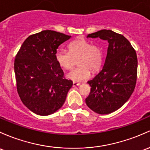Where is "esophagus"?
Instances as JSON below:
<instances>
[{"label":"esophagus","instance_id":"esophagus-1","mask_svg":"<svg viewBox=\"0 0 150 150\" xmlns=\"http://www.w3.org/2000/svg\"><path fill=\"white\" fill-rule=\"evenodd\" d=\"M80 85V83H76V82H73V87H76V86H79Z\"/></svg>","mask_w":150,"mask_h":150}]
</instances>
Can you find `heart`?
I'll return each instance as SVG.
<instances>
[{
	"label": "heart",
	"mask_w": 150,
	"mask_h": 150,
	"mask_svg": "<svg viewBox=\"0 0 150 150\" xmlns=\"http://www.w3.org/2000/svg\"><path fill=\"white\" fill-rule=\"evenodd\" d=\"M78 58V67L67 74V77L75 82L86 80L91 75V71L98 72L103 62V52L98 46L92 45L84 39H77L68 45V52L60 49L56 52L55 59L60 67L70 70Z\"/></svg>",
	"instance_id": "obj_1"
}]
</instances>
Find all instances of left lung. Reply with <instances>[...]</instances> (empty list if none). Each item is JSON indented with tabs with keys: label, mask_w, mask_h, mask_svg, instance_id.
<instances>
[{
	"label": "left lung",
	"mask_w": 150,
	"mask_h": 150,
	"mask_svg": "<svg viewBox=\"0 0 150 150\" xmlns=\"http://www.w3.org/2000/svg\"><path fill=\"white\" fill-rule=\"evenodd\" d=\"M87 38L108 40L107 57L103 69L88 83L91 87L85 103L100 115L120 108L134 92L137 75V57L129 40L110 30H101Z\"/></svg>",
	"instance_id": "left-lung-1"
}]
</instances>
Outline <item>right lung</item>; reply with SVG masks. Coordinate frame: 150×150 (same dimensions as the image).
Here are the masks:
<instances>
[{
	"mask_svg": "<svg viewBox=\"0 0 150 150\" xmlns=\"http://www.w3.org/2000/svg\"><path fill=\"white\" fill-rule=\"evenodd\" d=\"M71 36L50 30L25 39L14 62L17 91L23 103L33 112L49 115L63 105L72 82L55 59L57 49Z\"/></svg>",
	"mask_w": 150,
	"mask_h": 150,
	"instance_id": "right-lung-1",
	"label": "right lung"
}]
</instances>
